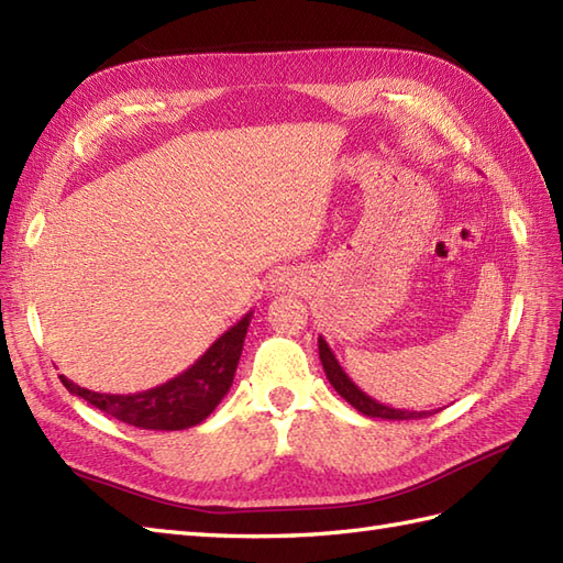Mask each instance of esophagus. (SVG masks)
<instances>
[{
	"label": "esophagus",
	"instance_id": "1",
	"mask_svg": "<svg viewBox=\"0 0 563 563\" xmlns=\"http://www.w3.org/2000/svg\"><path fill=\"white\" fill-rule=\"evenodd\" d=\"M295 285H297V278L292 273H278L273 280L275 292H288L290 288H295Z\"/></svg>",
	"mask_w": 563,
	"mask_h": 563
}]
</instances>
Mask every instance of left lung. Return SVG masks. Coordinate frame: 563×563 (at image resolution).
<instances>
[{"label": "left lung", "mask_w": 563, "mask_h": 563, "mask_svg": "<svg viewBox=\"0 0 563 563\" xmlns=\"http://www.w3.org/2000/svg\"><path fill=\"white\" fill-rule=\"evenodd\" d=\"M319 361L324 365L327 379L331 382V387L336 389L341 397L349 401L353 409L361 411L363 416L369 418H387V421H409V418H426L435 411H409V409H391L387 404H379L377 399L367 397V394L355 385V382L345 375V369L339 365L336 355L329 349V343L319 336Z\"/></svg>", "instance_id": "left-lung-1"}]
</instances>
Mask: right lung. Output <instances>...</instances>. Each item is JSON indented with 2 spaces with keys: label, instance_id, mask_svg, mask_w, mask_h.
Here are the masks:
<instances>
[{
  "label": "right lung",
  "instance_id": "obj_1",
  "mask_svg": "<svg viewBox=\"0 0 563 563\" xmlns=\"http://www.w3.org/2000/svg\"><path fill=\"white\" fill-rule=\"evenodd\" d=\"M251 312L227 329L181 375L137 394H101L59 375L69 394L81 397L118 421L145 430H184L198 426L230 391L242 357Z\"/></svg>",
  "mask_w": 563,
  "mask_h": 563
}]
</instances>
